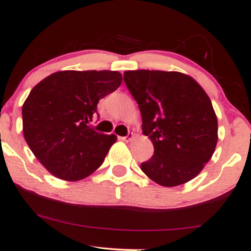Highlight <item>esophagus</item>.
<instances>
[{
    "mask_svg": "<svg viewBox=\"0 0 251 251\" xmlns=\"http://www.w3.org/2000/svg\"><path fill=\"white\" fill-rule=\"evenodd\" d=\"M133 136H134L133 133H128L126 136H122V137H119V139H121L122 141H124V142H129V141H132Z\"/></svg>",
    "mask_w": 251,
    "mask_h": 251,
    "instance_id": "34e87169",
    "label": "esophagus"
}]
</instances>
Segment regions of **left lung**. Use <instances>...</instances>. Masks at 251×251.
Listing matches in <instances>:
<instances>
[{"label": "left lung", "instance_id": "8db88e82", "mask_svg": "<svg viewBox=\"0 0 251 251\" xmlns=\"http://www.w3.org/2000/svg\"><path fill=\"white\" fill-rule=\"evenodd\" d=\"M124 80L139 104L142 132L154 148L141 164L142 172L168 188L191 181L210 160L218 140L209 97L196 79L178 72L128 70Z\"/></svg>", "mask_w": 251, "mask_h": 251}]
</instances>
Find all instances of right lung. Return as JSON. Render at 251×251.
I'll list each match as a JSON object with an SVG mask.
<instances>
[{
    "label": "right lung",
    "instance_id": "right-lung-1",
    "mask_svg": "<svg viewBox=\"0 0 251 251\" xmlns=\"http://www.w3.org/2000/svg\"><path fill=\"white\" fill-rule=\"evenodd\" d=\"M122 80V74L111 70H62L30 91L23 105L24 137L55 177L79 181L102 165L117 136L95 132L90 123L99 100Z\"/></svg>",
    "mask_w": 251,
    "mask_h": 251
}]
</instances>
